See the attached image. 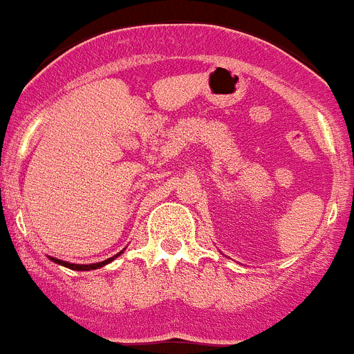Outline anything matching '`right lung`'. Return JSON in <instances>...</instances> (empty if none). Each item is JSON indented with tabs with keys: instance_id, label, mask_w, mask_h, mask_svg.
Returning a JSON list of instances; mask_svg holds the SVG:
<instances>
[{
	"instance_id": "add662e5",
	"label": "right lung",
	"mask_w": 354,
	"mask_h": 354,
	"mask_svg": "<svg viewBox=\"0 0 354 354\" xmlns=\"http://www.w3.org/2000/svg\"><path fill=\"white\" fill-rule=\"evenodd\" d=\"M122 253V252H120ZM120 253H117V255H113V257L106 259V261L102 262H95V264H72V262H65V261H60V259H55V257H49L53 262H56V264L60 266H65V268H68V270H74V271H90V270H97V268H102V266L109 264V262L113 261V259H117Z\"/></svg>"
}]
</instances>
